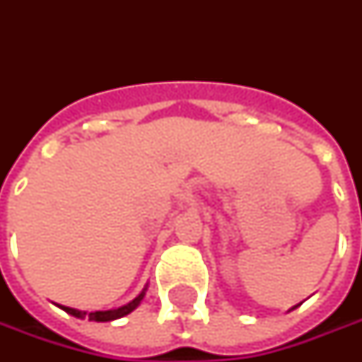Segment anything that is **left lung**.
<instances>
[{"mask_svg": "<svg viewBox=\"0 0 362 362\" xmlns=\"http://www.w3.org/2000/svg\"><path fill=\"white\" fill-rule=\"evenodd\" d=\"M294 308H296V306H294Z\"/></svg>", "mask_w": 362, "mask_h": 362, "instance_id": "1", "label": "left lung"}]
</instances>
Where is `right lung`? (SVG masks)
Instances as JSON below:
<instances>
[{"label": "right lung", "mask_w": 362, "mask_h": 362, "mask_svg": "<svg viewBox=\"0 0 362 362\" xmlns=\"http://www.w3.org/2000/svg\"><path fill=\"white\" fill-rule=\"evenodd\" d=\"M144 298V293L138 294L132 303H128L126 306H119L116 310H95V313H83V310H76V308H69V306H62L68 315L71 317H78V318H90V320H95V322H107V320H116V318L126 317V315H130L132 310L136 308V306L140 305V300Z\"/></svg>", "instance_id": "1"}]
</instances>
